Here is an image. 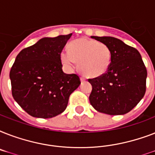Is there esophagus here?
Returning <instances> with one entry per match:
<instances>
[{
  "label": "esophagus",
  "mask_w": 155,
  "mask_h": 155,
  "mask_svg": "<svg viewBox=\"0 0 155 155\" xmlns=\"http://www.w3.org/2000/svg\"><path fill=\"white\" fill-rule=\"evenodd\" d=\"M80 80H81V81H84L85 77L84 76H81V77H80Z\"/></svg>",
  "instance_id": "1"
}]
</instances>
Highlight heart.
<instances>
[{
	"label": "heart",
	"mask_w": 155,
	"mask_h": 155,
	"mask_svg": "<svg viewBox=\"0 0 155 155\" xmlns=\"http://www.w3.org/2000/svg\"><path fill=\"white\" fill-rule=\"evenodd\" d=\"M61 60L70 69L76 61L79 69L85 76L97 78L108 71L112 63V51L108 45L99 41L80 38L71 43L70 50L62 51Z\"/></svg>",
	"instance_id": "heart-1"
}]
</instances>
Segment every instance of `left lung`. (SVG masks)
Segmentation results:
<instances>
[{
  "label": "left lung",
  "instance_id": "obj_1",
  "mask_svg": "<svg viewBox=\"0 0 155 155\" xmlns=\"http://www.w3.org/2000/svg\"><path fill=\"white\" fill-rule=\"evenodd\" d=\"M92 38L110 47L112 63L105 74L88 79L92 86L90 103L96 110L108 115L129 113L142 99L147 89V71L141 54L116 38Z\"/></svg>",
  "mask_w": 155,
  "mask_h": 155
}]
</instances>
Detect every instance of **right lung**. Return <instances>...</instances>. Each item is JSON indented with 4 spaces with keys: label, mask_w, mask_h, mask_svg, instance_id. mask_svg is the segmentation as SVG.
Instances as JSON below:
<instances>
[{
    "label": "right lung",
    "mask_w": 155,
    "mask_h": 155,
    "mask_svg": "<svg viewBox=\"0 0 155 155\" xmlns=\"http://www.w3.org/2000/svg\"><path fill=\"white\" fill-rule=\"evenodd\" d=\"M71 35L43 38L16 57L9 72L12 95L32 117L46 119L62 113L80 86L79 75L62 70L61 52Z\"/></svg>",
    "instance_id": "add662e5"
}]
</instances>
